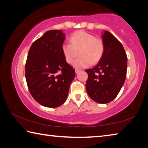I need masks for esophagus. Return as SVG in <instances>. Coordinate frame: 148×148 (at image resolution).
I'll return each instance as SVG.
<instances>
[{
  "label": "esophagus",
  "mask_w": 148,
  "mask_h": 148,
  "mask_svg": "<svg viewBox=\"0 0 148 148\" xmlns=\"http://www.w3.org/2000/svg\"><path fill=\"white\" fill-rule=\"evenodd\" d=\"M79 72H80V70H79V69H75V72H76V74L79 73Z\"/></svg>",
  "instance_id": "1"
}]
</instances>
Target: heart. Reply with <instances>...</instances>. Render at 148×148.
<instances>
[{"instance_id":"heart-1","label":"heart","mask_w":148,"mask_h":148,"mask_svg":"<svg viewBox=\"0 0 148 148\" xmlns=\"http://www.w3.org/2000/svg\"><path fill=\"white\" fill-rule=\"evenodd\" d=\"M69 43H63L61 51L67 63L74 62L77 54L79 56L74 62L77 69L87 68L91 64H97L103 56L104 46L101 39L84 31H78L72 34Z\"/></svg>"}]
</instances>
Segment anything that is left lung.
<instances>
[{"instance_id": "1", "label": "left lung", "mask_w": 148, "mask_h": 148, "mask_svg": "<svg viewBox=\"0 0 148 148\" xmlns=\"http://www.w3.org/2000/svg\"><path fill=\"white\" fill-rule=\"evenodd\" d=\"M104 51L101 61L88 74L86 84L87 94L94 101L106 104L116 98L125 83L127 57L120 42L110 32L102 34Z\"/></svg>"}]
</instances>
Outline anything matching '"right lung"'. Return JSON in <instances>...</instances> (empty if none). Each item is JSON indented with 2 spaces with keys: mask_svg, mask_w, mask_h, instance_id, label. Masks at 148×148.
Returning <instances> with one entry per match:
<instances>
[{
  "mask_svg": "<svg viewBox=\"0 0 148 148\" xmlns=\"http://www.w3.org/2000/svg\"><path fill=\"white\" fill-rule=\"evenodd\" d=\"M65 40L62 30H51L33 42L25 64V77L35 101L47 108L66 101L75 70L64 60L61 46Z\"/></svg>",
  "mask_w": 148,
  "mask_h": 148,
  "instance_id": "right-lung-1",
  "label": "right lung"
}]
</instances>
